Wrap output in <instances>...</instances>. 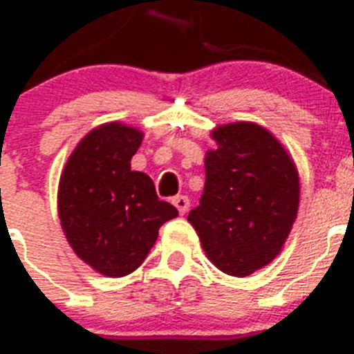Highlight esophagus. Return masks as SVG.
<instances>
[{
	"label": "esophagus",
	"mask_w": 354,
	"mask_h": 354,
	"mask_svg": "<svg viewBox=\"0 0 354 354\" xmlns=\"http://www.w3.org/2000/svg\"><path fill=\"white\" fill-rule=\"evenodd\" d=\"M174 205L179 209L180 214H186L187 209H189V198H187V196H184V195H177L174 198Z\"/></svg>",
	"instance_id": "1"
}]
</instances>
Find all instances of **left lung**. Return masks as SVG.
Here are the masks:
<instances>
[{
  "mask_svg": "<svg viewBox=\"0 0 354 354\" xmlns=\"http://www.w3.org/2000/svg\"><path fill=\"white\" fill-rule=\"evenodd\" d=\"M205 186L187 221L209 261L232 277H248L277 257L299 204L298 170L278 140L252 122L212 133Z\"/></svg>",
  "mask_w": 354,
  "mask_h": 354,
  "instance_id": "left-lung-1",
  "label": "left lung"
}]
</instances>
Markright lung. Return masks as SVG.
I'll return each instance as SVG.
<instances>
[{"label":"right lung","mask_w":354,"mask_h":354,"mask_svg":"<svg viewBox=\"0 0 354 354\" xmlns=\"http://www.w3.org/2000/svg\"><path fill=\"white\" fill-rule=\"evenodd\" d=\"M140 143V131L104 124L81 140L60 177L58 214L68 245L111 278L140 268L159 227L179 216L159 200L149 175L131 170Z\"/></svg>","instance_id":"add662e5"}]
</instances>
